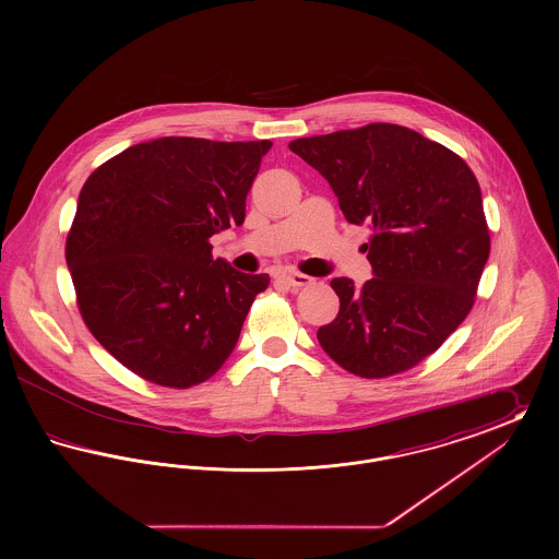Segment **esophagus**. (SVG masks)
I'll return each mask as SVG.
<instances>
[{"label": "esophagus", "mask_w": 559, "mask_h": 559, "mask_svg": "<svg viewBox=\"0 0 559 559\" xmlns=\"http://www.w3.org/2000/svg\"><path fill=\"white\" fill-rule=\"evenodd\" d=\"M281 281H283L285 285L293 287V289H299V287L310 285L314 278H312V276H308V274H301V272H287V274H283V276H281Z\"/></svg>", "instance_id": "obj_1"}]
</instances>
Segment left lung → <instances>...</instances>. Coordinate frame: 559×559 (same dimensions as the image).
I'll return each mask as SVG.
<instances>
[{
	"label": "left lung",
	"mask_w": 559,
	"mask_h": 559,
	"mask_svg": "<svg viewBox=\"0 0 559 559\" xmlns=\"http://www.w3.org/2000/svg\"><path fill=\"white\" fill-rule=\"evenodd\" d=\"M331 185L349 224H369L371 281L333 278L337 319L322 349L346 371L383 379L417 367L469 314L490 255L478 180L451 148L394 123L289 144Z\"/></svg>",
	"instance_id": "left-lung-1"
}]
</instances>
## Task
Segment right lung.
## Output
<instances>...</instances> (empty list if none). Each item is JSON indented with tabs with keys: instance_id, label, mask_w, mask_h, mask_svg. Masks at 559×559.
I'll return each mask as SVG.
<instances>
[{
	"instance_id": "1",
	"label": "right lung",
	"mask_w": 559,
	"mask_h": 559,
	"mask_svg": "<svg viewBox=\"0 0 559 559\" xmlns=\"http://www.w3.org/2000/svg\"><path fill=\"white\" fill-rule=\"evenodd\" d=\"M270 140L159 138L103 163L81 188L67 266L90 333L123 367L187 390L219 371L267 274L213 260L245 222Z\"/></svg>"
}]
</instances>
